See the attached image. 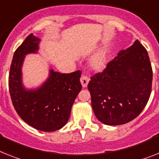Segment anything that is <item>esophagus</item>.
<instances>
[{
  "instance_id": "esophagus-1",
  "label": "esophagus",
  "mask_w": 159,
  "mask_h": 159,
  "mask_svg": "<svg viewBox=\"0 0 159 159\" xmlns=\"http://www.w3.org/2000/svg\"><path fill=\"white\" fill-rule=\"evenodd\" d=\"M89 81H90V78L87 76H82L81 79H80V82L82 83V87L86 88L87 86L88 83H89Z\"/></svg>"
}]
</instances>
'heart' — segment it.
<instances>
[{
  "instance_id": "1",
  "label": "heart",
  "mask_w": 159,
  "mask_h": 159,
  "mask_svg": "<svg viewBox=\"0 0 159 159\" xmlns=\"http://www.w3.org/2000/svg\"><path fill=\"white\" fill-rule=\"evenodd\" d=\"M108 63V52L105 48L101 49L92 57L90 62V66L94 71L102 72L107 66Z\"/></svg>"
}]
</instances>
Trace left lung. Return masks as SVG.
<instances>
[{"instance_id": "8db88e82", "label": "left lung", "mask_w": 159, "mask_h": 159, "mask_svg": "<svg viewBox=\"0 0 159 159\" xmlns=\"http://www.w3.org/2000/svg\"><path fill=\"white\" fill-rule=\"evenodd\" d=\"M151 64L138 40L107 64L102 73L90 78L88 90L95 116L107 125L134 120L145 108L151 93Z\"/></svg>"}]
</instances>
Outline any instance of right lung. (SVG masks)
I'll use <instances>...</instances> for the list:
<instances>
[{"mask_svg": "<svg viewBox=\"0 0 159 159\" xmlns=\"http://www.w3.org/2000/svg\"><path fill=\"white\" fill-rule=\"evenodd\" d=\"M39 43L40 39L30 34L15 51L9 75V93L22 120L39 131L53 132L69 120L72 106L82 90V73H61L50 69L40 86L26 89L22 82V65L26 55L38 53Z\"/></svg>", "mask_w": 159, "mask_h": 159, "instance_id": "obj_1", "label": "right lung"}]
</instances>
